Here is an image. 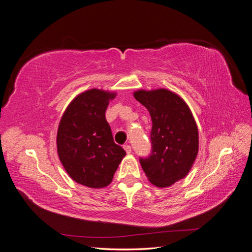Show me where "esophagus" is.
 <instances>
[{"instance_id":"34e87169","label":"esophagus","mask_w":252,"mask_h":252,"mask_svg":"<svg viewBox=\"0 0 252 252\" xmlns=\"http://www.w3.org/2000/svg\"><path fill=\"white\" fill-rule=\"evenodd\" d=\"M124 149H125V151L127 152V154L129 155V154H130V152H131V147L130 146H129V145H124V147H123Z\"/></svg>"}]
</instances>
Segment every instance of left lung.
<instances>
[{"instance_id":"1","label":"left lung","mask_w":252,"mask_h":252,"mask_svg":"<svg viewBox=\"0 0 252 252\" xmlns=\"http://www.w3.org/2000/svg\"><path fill=\"white\" fill-rule=\"evenodd\" d=\"M133 96L148 109L152 121V151L140 158L142 168L152 185L171 186L186 177L199 152V130L191 110L179 94L165 88L140 89Z\"/></svg>"}]
</instances>
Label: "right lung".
Returning a JSON list of instances; mask_svg holds the SVG:
<instances>
[{"mask_svg":"<svg viewBox=\"0 0 252 252\" xmlns=\"http://www.w3.org/2000/svg\"><path fill=\"white\" fill-rule=\"evenodd\" d=\"M112 91L93 88L78 94L60 121L57 149L68 175L81 185L104 188L112 182L125 150L113 141L105 112Z\"/></svg>","mask_w":252,"mask_h":252,"instance_id":"add662e5","label":"right lung"}]
</instances>
